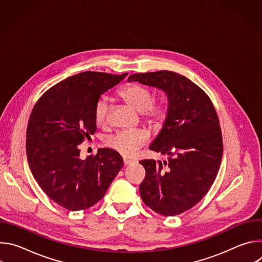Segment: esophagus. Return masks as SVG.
I'll list each match as a JSON object with an SVG mask.
<instances>
[{
  "mask_svg": "<svg viewBox=\"0 0 262 262\" xmlns=\"http://www.w3.org/2000/svg\"><path fill=\"white\" fill-rule=\"evenodd\" d=\"M123 164H124V166H129V165L134 164V162H133V161H129V160L124 159V160H123Z\"/></svg>",
  "mask_w": 262,
  "mask_h": 262,
  "instance_id": "obj_1",
  "label": "esophagus"
}]
</instances>
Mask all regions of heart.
Segmentation results:
<instances>
[{
  "label": "heart",
  "mask_w": 262,
  "mask_h": 262,
  "mask_svg": "<svg viewBox=\"0 0 262 262\" xmlns=\"http://www.w3.org/2000/svg\"><path fill=\"white\" fill-rule=\"evenodd\" d=\"M119 96L133 108L141 114L142 121L151 128H161L168 119L170 113V100L162 95L155 99L154 92L139 83H132L122 87ZM110 103L105 96H100L93 110L94 120L98 125H104L108 120ZM148 141V135L144 130L119 132L106 138L105 145L112 150L125 158L134 157L141 147Z\"/></svg>",
  "instance_id": "obj_1"
}]
</instances>
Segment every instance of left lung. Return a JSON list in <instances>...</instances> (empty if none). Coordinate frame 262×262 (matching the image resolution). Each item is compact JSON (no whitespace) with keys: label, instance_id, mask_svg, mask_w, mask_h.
<instances>
[{"label":"left lung","instance_id":"obj_1","mask_svg":"<svg viewBox=\"0 0 262 262\" xmlns=\"http://www.w3.org/2000/svg\"><path fill=\"white\" fill-rule=\"evenodd\" d=\"M128 80L158 87L170 100L168 119L149 147L169 159L140 162L146 171L140 194L154 211L180 214L206 195L216 177L223 139L215 108L199 86L173 71L134 73Z\"/></svg>","mask_w":262,"mask_h":262}]
</instances>
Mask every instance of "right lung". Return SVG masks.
<instances>
[{
    "label": "right lung",
    "mask_w": 262,
    "mask_h": 262,
    "mask_svg": "<svg viewBox=\"0 0 262 262\" xmlns=\"http://www.w3.org/2000/svg\"><path fill=\"white\" fill-rule=\"evenodd\" d=\"M125 77L76 74L47 90L32 110L26 141L30 169L43 192L68 210L96 204L123 166L121 156L110 148L82 160L79 145L96 132V100Z\"/></svg>",
    "instance_id": "1"
}]
</instances>
